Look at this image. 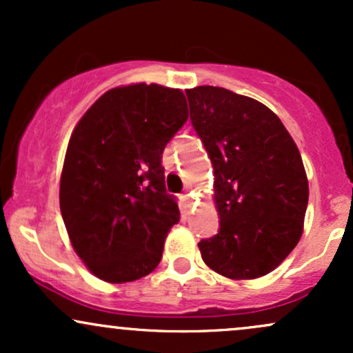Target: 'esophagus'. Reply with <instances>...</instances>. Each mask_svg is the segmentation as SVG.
I'll list each match as a JSON object with an SVG mask.
<instances>
[{
    "mask_svg": "<svg viewBox=\"0 0 353 353\" xmlns=\"http://www.w3.org/2000/svg\"><path fill=\"white\" fill-rule=\"evenodd\" d=\"M182 201L188 202V205H190V201H192V197H190L189 192H185V194H182Z\"/></svg>",
    "mask_w": 353,
    "mask_h": 353,
    "instance_id": "34e87169",
    "label": "esophagus"
}]
</instances>
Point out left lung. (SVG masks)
Instances as JSON below:
<instances>
[{
  "label": "left lung",
  "instance_id": "8db88e82",
  "mask_svg": "<svg viewBox=\"0 0 353 353\" xmlns=\"http://www.w3.org/2000/svg\"><path fill=\"white\" fill-rule=\"evenodd\" d=\"M190 121L214 168L221 229L199 242L214 272L250 281L285 261L303 232L309 181L292 136L274 111L224 88L185 89Z\"/></svg>",
  "mask_w": 353,
  "mask_h": 353
}]
</instances>
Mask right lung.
Listing matches in <instances>:
<instances>
[{
    "label": "right lung",
    "instance_id": "1",
    "mask_svg": "<svg viewBox=\"0 0 353 353\" xmlns=\"http://www.w3.org/2000/svg\"><path fill=\"white\" fill-rule=\"evenodd\" d=\"M188 116L181 89L136 83L109 89L76 124L59 208L72 249L101 281H137L161 262L181 216L161 163Z\"/></svg>",
    "mask_w": 353,
    "mask_h": 353
}]
</instances>
